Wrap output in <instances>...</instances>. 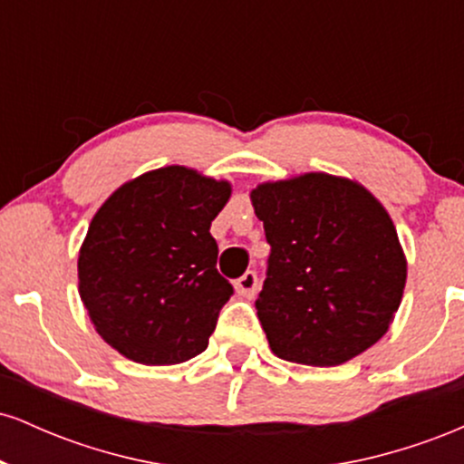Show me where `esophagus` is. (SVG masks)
Here are the masks:
<instances>
[{
	"mask_svg": "<svg viewBox=\"0 0 464 464\" xmlns=\"http://www.w3.org/2000/svg\"><path fill=\"white\" fill-rule=\"evenodd\" d=\"M257 287H259V279H257V273H253V270L244 273L236 281V292L239 296H244V299H253V296L257 295Z\"/></svg>",
	"mask_w": 464,
	"mask_h": 464,
	"instance_id": "34e87169",
	"label": "esophagus"
}]
</instances>
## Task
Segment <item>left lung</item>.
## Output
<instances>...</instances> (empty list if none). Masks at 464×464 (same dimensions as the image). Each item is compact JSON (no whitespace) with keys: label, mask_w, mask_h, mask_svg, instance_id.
Wrapping results in <instances>:
<instances>
[{"label":"left lung","mask_w":464,"mask_h":464,"mask_svg":"<svg viewBox=\"0 0 464 464\" xmlns=\"http://www.w3.org/2000/svg\"><path fill=\"white\" fill-rule=\"evenodd\" d=\"M270 244L255 301L276 358L338 366L391 327L408 264L380 200L351 179L324 172L250 191Z\"/></svg>","instance_id":"left-lung-1"}]
</instances>
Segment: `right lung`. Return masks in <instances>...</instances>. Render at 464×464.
<instances>
[{
    "label": "right lung",
    "mask_w": 464,
    "mask_h": 464,
    "mask_svg": "<svg viewBox=\"0 0 464 464\" xmlns=\"http://www.w3.org/2000/svg\"><path fill=\"white\" fill-rule=\"evenodd\" d=\"M231 183L183 165L117 188L89 225L78 292L95 332L124 358L180 364L202 353L233 285L209 228Z\"/></svg>",
    "instance_id": "1"
}]
</instances>
